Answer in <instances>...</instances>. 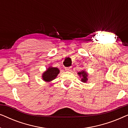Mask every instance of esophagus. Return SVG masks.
I'll return each mask as SVG.
<instances>
[{
  "label": "esophagus",
  "instance_id": "1",
  "mask_svg": "<svg viewBox=\"0 0 128 128\" xmlns=\"http://www.w3.org/2000/svg\"><path fill=\"white\" fill-rule=\"evenodd\" d=\"M71 70H72V67H68V68H65V70L66 71L70 72V71H71Z\"/></svg>",
  "mask_w": 128,
  "mask_h": 128
}]
</instances>
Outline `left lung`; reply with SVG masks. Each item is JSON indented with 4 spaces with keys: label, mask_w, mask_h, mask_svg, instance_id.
Listing matches in <instances>:
<instances>
[{
    "label": "left lung",
    "mask_w": 128,
    "mask_h": 128,
    "mask_svg": "<svg viewBox=\"0 0 128 128\" xmlns=\"http://www.w3.org/2000/svg\"><path fill=\"white\" fill-rule=\"evenodd\" d=\"M78 76L80 78H81V82H83V83H87V81L88 80V74L87 72H86L85 70H83L81 72L78 73Z\"/></svg>",
    "instance_id": "left-lung-1"
}]
</instances>
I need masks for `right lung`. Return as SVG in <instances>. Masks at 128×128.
<instances>
[{"instance_id": "obj_1", "label": "right lung", "mask_w": 128, "mask_h": 128, "mask_svg": "<svg viewBox=\"0 0 128 128\" xmlns=\"http://www.w3.org/2000/svg\"><path fill=\"white\" fill-rule=\"evenodd\" d=\"M60 70L58 68L49 66L48 68L42 74V78L46 83H50L52 80L55 79Z\"/></svg>"}]
</instances>
